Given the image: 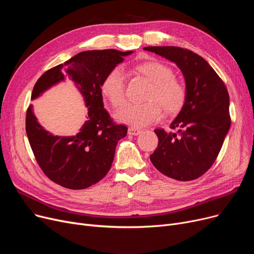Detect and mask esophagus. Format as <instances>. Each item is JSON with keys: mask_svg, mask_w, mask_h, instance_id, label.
<instances>
[{"mask_svg": "<svg viewBox=\"0 0 254 254\" xmlns=\"http://www.w3.org/2000/svg\"><path fill=\"white\" fill-rule=\"evenodd\" d=\"M127 132H128V135L137 136V135H140V134H141V132H142V129H140V128H136V127H128Z\"/></svg>", "mask_w": 254, "mask_h": 254, "instance_id": "esophagus-1", "label": "esophagus"}]
</instances>
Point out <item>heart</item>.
<instances>
[{
	"instance_id": "b5f03b06",
	"label": "heart",
	"mask_w": 254,
	"mask_h": 254,
	"mask_svg": "<svg viewBox=\"0 0 254 254\" xmlns=\"http://www.w3.org/2000/svg\"><path fill=\"white\" fill-rule=\"evenodd\" d=\"M137 70L152 82L144 103H127L116 112V118L134 127H143L157 123L163 117V108L168 114L178 113L188 99V88L177 79L169 65L159 62H146ZM103 95L112 107L117 108L126 100V74L123 66L111 69L101 85Z\"/></svg>"
}]
</instances>
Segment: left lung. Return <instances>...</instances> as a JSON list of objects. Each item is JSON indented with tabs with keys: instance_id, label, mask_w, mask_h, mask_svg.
<instances>
[{
	"instance_id": "left-lung-1",
	"label": "left lung",
	"mask_w": 254,
	"mask_h": 254,
	"mask_svg": "<svg viewBox=\"0 0 254 254\" xmlns=\"http://www.w3.org/2000/svg\"><path fill=\"white\" fill-rule=\"evenodd\" d=\"M144 49L174 62L182 71L188 88L185 105L170 126L176 131L154 129L158 145L150 161L170 178L194 180L214 164L230 129L228 89L212 66L191 50L177 46Z\"/></svg>"
}]
</instances>
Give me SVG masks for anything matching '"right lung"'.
Instances as JSON below:
<instances>
[{"mask_svg":"<svg viewBox=\"0 0 254 254\" xmlns=\"http://www.w3.org/2000/svg\"><path fill=\"white\" fill-rule=\"evenodd\" d=\"M131 52L115 49L80 52L37 80L32 100L68 77L81 91L88 107L87 122L73 137L52 136L38 124L32 107L26 110L25 131L36 161L44 174L63 188L87 189L110 170L117 142L127 136V127L113 122L104 108L101 85L107 73Z\"/></svg>","mask_w":254,"mask_h":254,"instance_id":"add662e5","label":"right lung"}]
</instances>
